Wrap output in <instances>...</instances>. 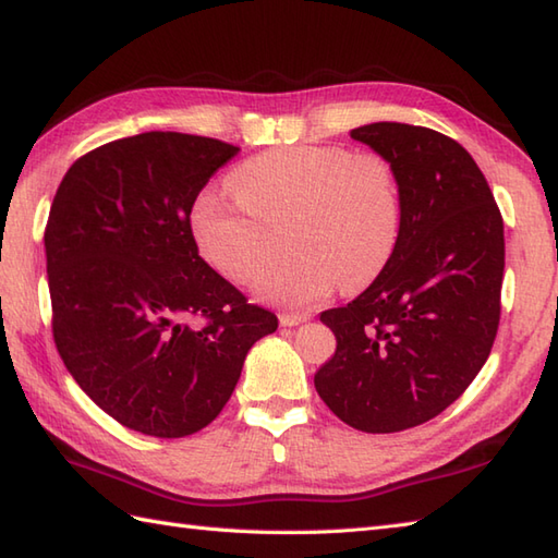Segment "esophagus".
Listing matches in <instances>:
<instances>
[{
    "mask_svg": "<svg viewBox=\"0 0 558 558\" xmlns=\"http://www.w3.org/2000/svg\"><path fill=\"white\" fill-rule=\"evenodd\" d=\"M280 326L282 328H292V326H300L304 324L306 318H310V314H280Z\"/></svg>",
    "mask_w": 558,
    "mask_h": 558,
    "instance_id": "1",
    "label": "esophagus"
}]
</instances>
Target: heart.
Returning a JSON list of instances; mask_svg holds the SVG:
<instances>
[{
    "label": "heart",
    "instance_id": "1",
    "mask_svg": "<svg viewBox=\"0 0 558 558\" xmlns=\"http://www.w3.org/2000/svg\"><path fill=\"white\" fill-rule=\"evenodd\" d=\"M234 196L204 192L192 210L201 254L248 286L286 232L290 254L258 280L256 294L306 310L340 282L354 292L378 278L402 230L398 172L381 153L342 146L266 150L230 174Z\"/></svg>",
    "mask_w": 558,
    "mask_h": 558
}]
</instances>
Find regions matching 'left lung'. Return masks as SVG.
Returning a JSON list of instances; mask_svg holds the SVG:
<instances>
[{"label": "left lung", "mask_w": 558, "mask_h": 558, "mask_svg": "<svg viewBox=\"0 0 558 558\" xmlns=\"http://www.w3.org/2000/svg\"><path fill=\"white\" fill-rule=\"evenodd\" d=\"M350 136L393 162L402 230L372 286L322 314L338 348L314 386L354 429L393 434L441 414L487 362L501 316L504 220L458 141L400 122Z\"/></svg>", "instance_id": "left-lung-1"}]
</instances>
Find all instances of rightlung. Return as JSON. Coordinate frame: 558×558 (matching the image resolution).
Masks as SVG:
<instances>
[{
  "label": "right lung",
  "mask_w": 558,
  "mask_h": 558,
  "mask_svg": "<svg viewBox=\"0 0 558 558\" xmlns=\"http://www.w3.org/2000/svg\"><path fill=\"white\" fill-rule=\"evenodd\" d=\"M236 153L180 132L110 141L71 165L52 201L54 345L83 393L146 436L208 426L246 352L278 328L198 256L189 222L201 189Z\"/></svg>",
  "instance_id": "right-lung-1"
}]
</instances>
